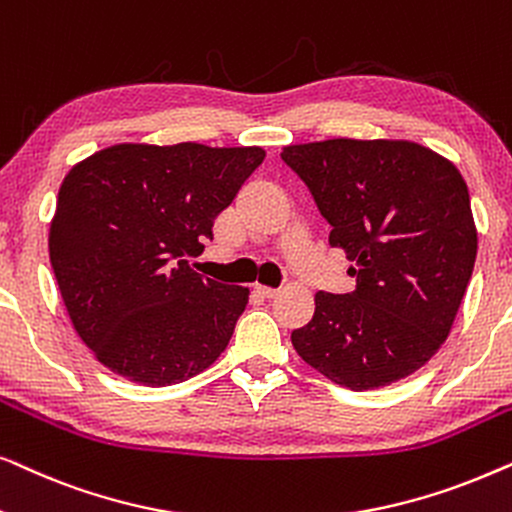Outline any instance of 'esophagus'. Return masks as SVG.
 Instances as JSON below:
<instances>
[{
    "label": "esophagus",
    "mask_w": 512,
    "mask_h": 512,
    "mask_svg": "<svg viewBox=\"0 0 512 512\" xmlns=\"http://www.w3.org/2000/svg\"><path fill=\"white\" fill-rule=\"evenodd\" d=\"M256 291L261 293V296H265V298H275L277 296V289H272V286H263V284H256Z\"/></svg>",
    "instance_id": "esophagus-1"
}]
</instances>
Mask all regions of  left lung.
Instances as JSON below:
<instances>
[{
	"instance_id": "left-lung-1",
	"label": "left lung",
	"mask_w": 512,
	"mask_h": 512,
	"mask_svg": "<svg viewBox=\"0 0 512 512\" xmlns=\"http://www.w3.org/2000/svg\"><path fill=\"white\" fill-rule=\"evenodd\" d=\"M298 172L345 251L356 289L319 291L291 333L300 359L352 391L387 387L424 366L452 331L478 254L461 172L408 139L289 144Z\"/></svg>"
}]
</instances>
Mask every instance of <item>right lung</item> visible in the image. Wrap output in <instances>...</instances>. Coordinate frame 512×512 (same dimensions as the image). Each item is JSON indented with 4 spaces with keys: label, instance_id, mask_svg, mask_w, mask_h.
<instances>
[{
    "label": "right lung",
    "instance_id": "add662e5",
    "mask_svg": "<svg viewBox=\"0 0 512 512\" xmlns=\"http://www.w3.org/2000/svg\"><path fill=\"white\" fill-rule=\"evenodd\" d=\"M263 158L261 146L125 142L67 172L48 254L74 331L111 373L167 387L228 347L249 289L188 258Z\"/></svg>",
    "mask_w": 512,
    "mask_h": 512
}]
</instances>
